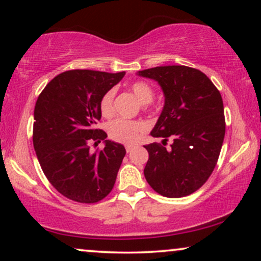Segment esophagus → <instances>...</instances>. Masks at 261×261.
<instances>
[{
  "mask_svg": "<svg viewBox=\"0 0 261 261\" xmlns=\"http://www.w3.org/2000/svg\"><path fill=\"white\" fill-rule=\"evenodd\" d=\"M132 149H133V146H130V145H127L126 146V151H127V153H129Z\"/></svg>",
  "mask_w": 261,
  "mask_h": 261,
  "instance_id": "esophagus-1",
  "label": "esophagus"
}]
</instances>
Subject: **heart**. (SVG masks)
I'll use <instances>...</instances> for the list:
<instances>
[{
	"label": "heart",
	"instance_id": "b5f03b06",
	"mask_svg": "<svg viewBox=\"0 0 261 261\" xmlns=\"http://www.w3.org/2000/svg\"><path fill=\"white\" fill-rule=\"evenodd\" d=\"M129 89L133 92L138 101L142 105L152 102L154 90L151 85L145 82H134L130 84ZM114 98L115 90L110 89L103 95L99 103V109L103 116H110L114 113ZM146 130V124L141 121H130L126 119H117L109 124L108 132L113 140L122 142V144L134 145L140 139L141 134Z\"/></svg>",
	"mask_w": 261,
	"mask_h": 261
}]
</instances>
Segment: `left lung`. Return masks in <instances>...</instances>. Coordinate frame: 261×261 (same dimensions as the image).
I'll return each mask as SVG.
<instances>
[{"mask_svg":"<svg viewBox=\"0 0 261 261\" xmlns=\"http://www.w3.org/2000/svg\"><path fill=\"white\" fill-rule=\"evenodd\" d=\"M139 76L158 82L165 103L151 135L173 139L170 148L146 145L148 160L144 174L158 194L184 197L198 190L215 169L226 122L220 91L204 73L184 66H156Z\"/></svg>","mask_w":261,"mask_h":261,"instance_id":"8db88e82","label":"left lung"}]
</instances>
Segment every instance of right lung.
Listing matches in <instances>:
<instances>
[{"instance_id":"right-lung-1","label":"right lung","mask_w":261,"mask_h":261,"mask_svg":"<svg viewBox=\"0 0 261 261\" xmlns=\"http://www.w3.org/2000/svg\"><path fill=\"white\" fill-rule=\"evenodd\" d=\"M126 72L71 70L58 74L39 95L34 108L33 145L49 183L65 197L96 203L112 191L126 154L124 146L96 129L103 95ZM105 140L91 153L92 141ZM96 144V142H95Z\"/></svg>"}]
</instances>
